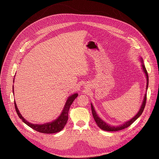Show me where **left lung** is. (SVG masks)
I'll use <instances>...</instances> for the list:
<instances>
[{
    "mask_svg": "<svg viewBox=\"0 0 159 159\" xmlns=\"http://www.w3.org/2000/svg\"><path fill=\"white\" fill-rule=\"evenodd\" d=\"M141 62H143V60L141 61ZM142 67L143 69L144 72L146 74V78H147V86H146V90H148V84H149V76H148V71L146 70V68L145 67V66L143 64H142ZM147 97V94L146 93L144 97V100L142 103V105L141 107V108L139 110V111H138V113L136 114V116L133 117L131 120L126 122L125 123H124V124L119 125L118 127H114V126H111L110 125H108L107 124H106L104 121H103L100 117H98V115L96 113V112L94 110V108L93 107V105L91 104V109H92V115L93 117V119L95 120V121L96 122L97 125L102 130H105V131H110V132H113V131H118V130H121L122 129H124L128 127H129L130 125H132V124H133L136 119L141 115V114L143 113L145 105H146V98Z\"/></svg>",
    "mask_w": 159,
    "mask_h": 159,
    "instance_id": "obj_1",
    "label": "left lung"
}]
</instances>
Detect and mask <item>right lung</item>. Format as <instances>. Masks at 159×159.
I'll return each mask as SVG.
<instances>
[{"label":"right lung","instance_id":"1","mask_svg":"<svg viewBox=\"0 0 159 159\" xmlns=\"http://www.w3.org/2000/svg\"><path fill=\"white\" fill-rule=\"evenodd\" d=\"M77 97H78V93H75V94L71 95L70 97H69L62 113L57 119H56V120H54V121H52L51 122H48V123L40 124V125L33 124H31V123L27 122L26 120H25L23 118V116H21V114L20 113V111H18V109L16 107L15 102V107L16 111L18 114L19 117L21 119H22L23 122H24L25 124H27L28 126H29L32 129H34L39 132L42 133V134H55V133L61 131L64 129V126L66 125L67 120H68L69 108H70L71 105L72 104L73 102L74 101V100Z\"/></svg>","mask_w":159,"mask_h":159}]
</instances>
